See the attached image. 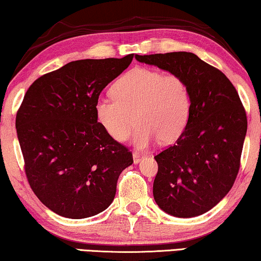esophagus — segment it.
Here are the masks:
<instances>
[{"instance_id":"obj_1","label":"esophagus","mask_w":261,"mask_h":261,"mask_svg":"<svg viewBox=\"0 0 261 261\" xmlns=\"http://www.w3.org/2000/svg\"><path fill=\"white\" fill-rule=\"evenodd\" d=\"M142 159V155L140 154V153H138V152H134L133 153V160H134V164H138V163H140V160Z\"/></svg>"}]
</instances>
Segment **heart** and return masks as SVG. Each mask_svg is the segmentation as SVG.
<instances>
[{
    "instance_id": "b5f03b06",
    "label": "heart",
    "mask_w": 261,
    "mask_h": 261,
    "mask_svg": "<svg viewBox=\"0 0 261 261\" xmlns=\"http://www.w3.org/2000/svg\"><path fill=\"white\" fill-rule=\"evenodd\" d=\"M112 92L96 99L95 114L114 140H126L135 122L134 144L139 148L156 140L171 144L184 133L191 114V91L179 74L134 67L117 78Z\"/></svg>"
}]
</instances>
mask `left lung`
<instances>
[{"instance_id": "1", "label": "left lung", "mask_w": 261, "mask_h": 261, "mask_svg": "<svg viewBox=\"0 0 261 261\" xmlns=\"http://www.w3.org/2000/svg\"><path fill=\"white\" fill-rule=\"evenodd\" d=\"M179 74L191 91V114L176 144L154 156L153 196L164 212L194 217L214 208L233 187L247 132L246 110L222 71L190 52L135 56Z\"/></svg>"}]
</instances>
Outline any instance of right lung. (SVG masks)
<instances>
[{
    "instance_id": "obj_1",
    "label": "right lung",
    "mask_w": 261,
    "mask_h": 261,
    "mask_svg": "<svg viewBox=\"0 0 261 261\" xmlns=\"http://www.w3.org/2000/svg\"><path fill=\"white\" fill-rule=\"evenodd\" d=\"M83 59L39 77L16 113L24 172L35 196L69 219L112 204L120 173L133 164L126 146L98 123L95 102L133 60Z\"/></svg>"
}]
</instances>
